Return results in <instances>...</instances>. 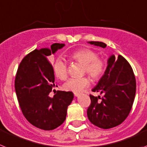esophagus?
Instances as JSON below:
<instances>
[{
  "instance_id": "esophagus-1",
  "label": "esophagus",
  "mask_w": 147,
  "mask_h": 147,
  "mask_svg": "<svg viewBox=\"0 0 147 147\" xmlns=\"http://www.w3.org/2000/svg\"><path fill=\"white\" fill-rule=\"evenodd\" d=\"M74 95H75V96L78 97V96H79V95H80V93H78V92H74Z\"/></svg>"
}]
</instances>
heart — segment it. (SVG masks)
Masks as SVG:
<instances>
[{
    "label": "heart",
    "mask_w": 147,
    "mask_h": 147,
    "mask_svg": "<svg viewBox=\"0 0 147 147\" xmlns=\"http://www.w3.org/2000/svg\"><path fill=\"white\" fill-rule=\"evenodd\" d=\"M69 57L73 61L84 65V72H86L94 80H99L104 75L107 64L104 59L98 58L97 52L87 48H81L72 52ZM53 69L55 76L62 81L67 78L68 70L66 61L62 58H58L55 61ZM89 85V78H71L63 84L66 91L80 92Z\"/></svg>",
    "instance_id": "1"
}]
</instances>
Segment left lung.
<instances>
[{
	"mask_svg": "<svg viewBox=\"0 0 147 147\" xmlns=\"http://www.w3.org/2000/svg\"><path fill=\"white\" fill-rule=\"evenodd\" d=\"M89 43L102 48L107 47L103 42ZM92 91L100 92L103 97L89 95L91 104L87 109L89 121L101 129L121 124L129 114L136 91L135 75L128 61L123 56L115 58L114 55H111L104 75Z\"/></svg>",
	"mask_w": 147,
	"mask_h": 147,
	"instance_id": "obj_1",
	"label": "left lung"
}]
</instances>
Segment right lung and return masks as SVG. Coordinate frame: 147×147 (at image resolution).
<instances>
[{
  "label": "right lung",
  "instance_id": "add662e5",
  "mask_svg": "<svg viewBox=\"0 0 147 147\" xmlns=\"http://www.w3.org/2000/svg\"><path fill=\"white\" fill-rule=\"evenodd\" d=\"M64 46L55 43L51 49L42 48L29 53L20 62L15 77V92L24 117L43 130L54 129L64 122L74 98L72 92L55 89L56 94L49 96L55 85L53 67L47 58Z\"/></svg>",
  "mask_w": 147,
  "mask_h": 147
}]
</instances>
